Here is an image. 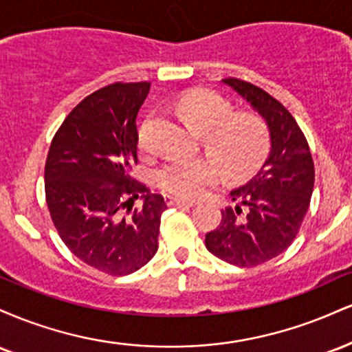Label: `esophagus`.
<instances>
[{"instance_id": "34e87169", "label": "esophagus", "mask_w": 352, "mask_h": 352, "mask_svg": "<svg viewBox=\"0 0 352 352\" xmlns=\"http://www.w3.org/2000/svg\"><path fill=\"white\" fill-rule=\"evenodd\" d=\"M167 204L170 205V207H192L193 201L190 200H184V199H179V197H167Z\"/></svg>"}]
</instances>
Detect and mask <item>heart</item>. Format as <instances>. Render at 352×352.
I'll return each mask as SVG.
<instances>
[{
	"mask_svg": "<svg viewBox=\"0 0 352 352\" xmlns=\"http://www.w3.org/2000/svg\"><path fill=\"white\" fill-rule=\"evenodd\" d=\"M180 119L192 131L204 134L205 147L232 177L243 175L265 159L270 132L265 120L254 114H232V106L207 89L185 92L177 102ZM145 147L144 132L139 134ZM218 164L208 157L172 159L157 172L160 188L180 199H195L218 179Z\"/></svg>",
	"mask_w": 352,
	"mask_h": 352,
	"instance_id": "1",
	"label": "heart"
}]
</instances>
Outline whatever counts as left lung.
Instances as JSON below:
<instances>
[{
    "mask_svg": "<svg viewBox=\"0 0 352 352\" xmlns=\"http://www.w3.org/2000/svg\"><path fill=\"white\" fill-rule=\"evenodd\" d=\"M223 82L263 117L272 148L260 170L230 192L236 205L221 210L220 225L205 235V246L230 265L250 268L281 254L296 238L309 208L314 164L308 140L281 102L246 80Z\"/></svg>",
    "mask_w": 352,
    "mask_h": 352,
    "instance_id": "left-lung-1",
    "label": "left lung"
}]
</instances>
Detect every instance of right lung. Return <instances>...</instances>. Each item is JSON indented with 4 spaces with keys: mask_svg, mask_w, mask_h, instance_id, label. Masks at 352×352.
I'll list each match as a JSON object with an SVG mask.
<instances>
[{
    "mask_svg": "<svg viewBox=\"0 0 352 352\" xmlns=\"http://www.w3.org/2000/svg\"><path fill=\"white\" fill-rule=\"evenodd\" d=\"M151 82H114L69 112L52 139L44 188L60 240L80 261L122 276L142 268L159 248L167 208L131 177L137 164V112ZM140 196L143 207L133 208Z\"/></svg>",
    "mask_w": 352,
    "mask_h": 352,
    "instance_id": "right-lung-1",
    "label": "right lung"
}]
</instances>
